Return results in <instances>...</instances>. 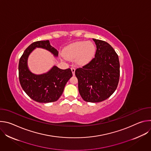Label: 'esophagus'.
I'll use <instances>...</instances> for the list:
<instances>
[{"label":"esophagus","mask_w":151,"mask_h":151,"mask_svg":"<svg viewBox=\"0 0 151 151\" xmlns=\"http://www.w3.org/2000/svg\"><path fill=\"white\" fill-rule=\"evenodd\" d=\"M71 70L72 72V73H73V75H75V69L74 68H71Z\"/></svg>","instance_id":"esophagus-1"}]
</instances>
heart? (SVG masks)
<instances>
[{
  "label": "heart",
  "mask_w": 151,
  "mask_h": 151,
  "mask_svg": "<svg viewBox=\"0 0 151 151\" xmlns=\"http://www.w3.org/2000/svg\"><path fill=\"white\" fill-rule=\"evenodd\" d=\"M96 52V47L91 42H77L67 47L64 51L65 57L75 60L78 65H85L90 63Z\"/></svg>",
  "instance_id": "b5f03b06"
}]
</instances>
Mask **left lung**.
Wrapping results in <instances>:
<instances>
[{"instance_id": "left-lung-1", "label": "left lung", "mask_w": 151, "mask_h": 151, "mask_svg": "<svg viewBox=\"0 0 151 151\" xmlns=\"http://www.w3.org/2000/svg\"><path fill=\"white\" fill-rule=\"evenodd\" d=\"M96 45L95 57L75 70L78 90L83 100L97 103L109 98L116 90L119 79L118 55L108 43L93 39Z\"/></svg>"}]
</instances>
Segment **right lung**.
I'll list each match as a JSON object with an SVG mask.
<instances>
[{"label":"right lung","instance_id":"right-lung-1","mask_svg":"<svg viewBox=\"0 0 151 151\" xmlns=\"http://www.w3.org/2000/svg\"><path fill=\"white\" fill-rule=\"evenodd\" d=\"M36 48L48 50L58 57V51L52 47L50 41L40 40L30 45L21 57L18 64L19 80L24 92L33 100L39 103L57 101L63 94L64 87L72 76L70 69L62 70L54 66L48 72L41 75L31 72L27 66L30 53Z\"/></svg>","mask_w":151,"mask_h":151}]
</instances>
